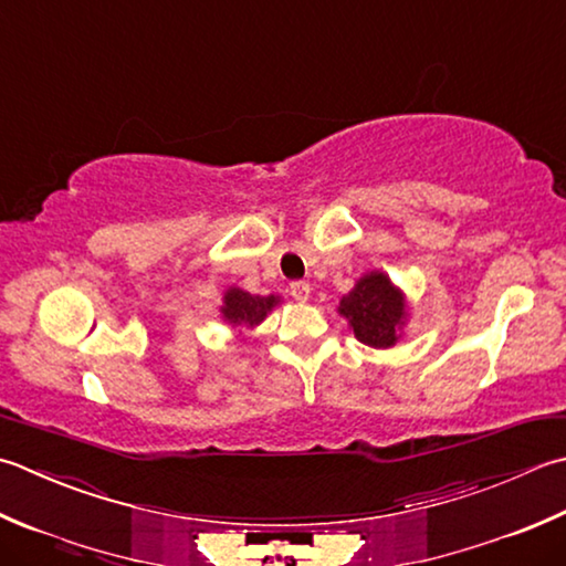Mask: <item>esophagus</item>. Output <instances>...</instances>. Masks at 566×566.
<instances>
[{
    "label": "esophagus",
    "instance_id": "esophagus-1",
    "mask_svg": "<svg viewBox=\"0 0 566 566\" xmlns=\"http://www.w3.org/2000/svg\"><path fill=\"white\" fill-rule=\"evenodd\" d=\"M290 294L296 298V302H306L308 294H312V286H308V282L296 280L290 284Z\"/></svg>",
    "mask_w": 566,
    "mask_h": 566
}]
</instances>
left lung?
I'll use <instances>...</instances> for the list:
<instances>
[{
	"label": "left lung",
	"instance_id": "left-lung-1",
	"mask_svg": "<svg viewBox=\"0 0 566 566\" xmlns=\"http://www.w3.org/2000/svg\"><path fill=\"white\" fill-rule=\"evenodd\" d=\"M338 312L348 318L353 334L365 346L390 348L405 318V302L382 272H370L340 298Z\"/></svg>",
	"mask_w": 566,
	"mask_h": 566
}]
</instances>
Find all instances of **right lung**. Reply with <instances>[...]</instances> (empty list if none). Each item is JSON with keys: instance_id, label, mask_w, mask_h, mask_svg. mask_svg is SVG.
<instances>
[{"instance_id": "add662e5", "label": "right lung", "mask_w": 566, "mask_h": 566, "mask_svg": "<svg viewBox=\"0 0 566 566\" xmlns=\"http://www.w3.org/2000/svg\"><path fill=\"white\" fill-rule=\"evenodd\" d=\"M280 302L276 296H260V294H250L242 290H230L226 294V306H223V316L230 321V324H245V326H258L260 321L272 312V306Z\"/></svg>"}]
</instances>
